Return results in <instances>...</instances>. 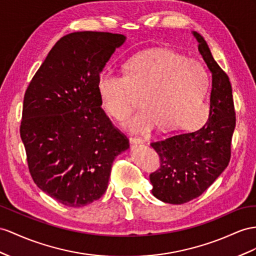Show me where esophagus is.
Here are the masks:
<instances>
[{
  "instance_id": "esophagus-1",
  "label": "esophagus",
  "mask_w": 256,
  "mask_h": 256,
  "mask_svg": "<svg viewBox=\"0 0 256 256\" xmlns=\"http://www.w3.org/2000/svg\"><path fill=\"white\" fill-rule=\"evenodd\" d=\"M144 140L142 138H140V137H130V144H135V145H137V144H142Z\"/></svg>"
}]
</instances>
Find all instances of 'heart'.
Masks as SVG:
<instances>
[{"instance_id": "obj_1", "label": "heart", "mask_w": 256, "mask_h": 256, "mask_svg": "<svg viewBox=\"0 0 256 256\" xmlns=\"http://www.w3.org/2000/svg\"><path fill=\"white\" fill-rule=\"evenodd\" d=\"M124 76L108 70L97 78L104 108L123 120L140 97V110L124 126L134 133L160 130L194 128L206 118L204 104L208 74L203 66L171 50H148L133 57L123 69Z\"/></svg>"}]
</instances>
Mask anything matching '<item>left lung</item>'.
<instances>
[{
    "mask_svg": "<svg viewBox=\"0 0 256 256\" xmlns=\"http://www.w3.org/2000/svg\"><path fill=\"white\" fill-rule=\"evenodd\" d=\"M203 60L212 74L208 119L194 132L176 133L150 144L160 168L149 176L152 194L171 204L198 198L227 168L232 156L236 112L229 78L215 62L203 36L192 32Z\"/></svg>",
    "mask_w": 256,
    "mask_h": 256,
    "instance_id": "8db88e82",
    "label": "left lung"
}]
</instances>
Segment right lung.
Returning <instances> with one entry per match:
<instances>
[{
  "label": "right lung",
  "instance_id": "right-lung-1",
  "mask_svg": "<svg viewBox=\"0 0 256 256\" xmlns=\"http://www.w3.org/2000/svg\"><path fill=\"white\" fill-rule=\"evenodd\" d=\"M126 38L96 31L62 36L24 93L20 137L29 172L64 206L100 199L114 160L130 146L100 107L97 90L98 76Z\"/></svg>",
  "mask_w": 256,
  "mask_h": 256
}]
</instances>
